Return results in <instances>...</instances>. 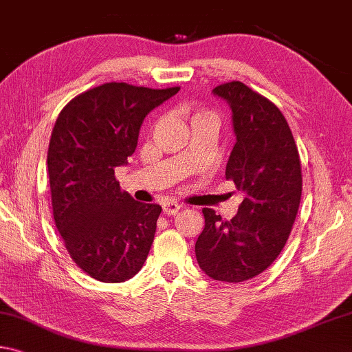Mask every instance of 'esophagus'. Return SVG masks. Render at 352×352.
Wrapping results in <instances>:
<instances>
[{
	"label": "esophagus",
	"mask_w": 352,
	"mask_h": 352,
	"mask_svg": "<svg viewBox=\"0 0 352 352\" xmlns=\"http://www.w3.org/2000/svg\"><path fill=\"white\" fill-rule=\"evenodd\" d=\"M182 206L175 204V202H164L163 204V213L167 216H174L178 213V210H180Z\"/></svg>",
	"instance_id": "esophagus-1"
}]
</instances>
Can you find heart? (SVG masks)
Returning a JSON list of instances; mask_svg holds the SVG:
<instances>
[{
	"label": "heart",
	"instance_id": "obj_1",
	"mask_svg": "<svg viewBox=\"0 0 352 352\" xmlns=\"http://www.w3.org/2000/svg\"><path fill=\"white\" fill-rule=\"evenodd\" d=\"M183 114L186 116L189 126L191 128L199 125H213L217 128V124H219V119H217V114L214 111L206 108H197V106L192 104H185L183 106Z\"/></svg>",
	"mask_w": 352,
	"mask_h": 352
}]
</instances>
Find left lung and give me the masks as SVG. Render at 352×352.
I'll use <instances>...</instances> for the list:
<instances>
[{"label":"left lung","instance_id":"obj_1","mask_svg":"<svg viewBox=\"0 0 352 352\" xmlns=\"http://www.w3.org/2000/svg\"><path fill=\"white\" fill-rule=\"evenodd\" d=\"M213 92L230 104L236 135L226 178L246 197L230 221L202 210L196 256L208 277L238 283L261 274L285 248L299 210L302 172L288 122L271 100L241 81Z\"/></svg>","mask_w":352,"mask_h":352}]
</instances>
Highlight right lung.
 <instances>
[{
	"mask_svg": "<svg viewBox=\"0 0 352 352\" xmlns=\"http://www.w3.org/2000/svg\"><path fill=\"white\" fill-rule=\"evenodd\" d=\"M178 91L104 82L56 119L47 156L54 224L70 258L96 280L125 282L147 260L161 206L133 200L114 169L135 153L146 116Z\"/></svg>",
	"mask_w": 352,
	"mask_h": 352,
	"instance_id": "add662e5",
	"label": "right lung"
}]
</instances>
